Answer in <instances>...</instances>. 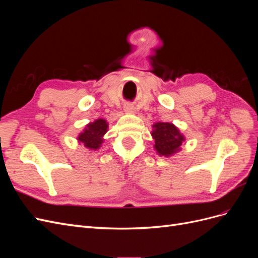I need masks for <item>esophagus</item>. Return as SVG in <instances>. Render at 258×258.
<instances>
[{"mask_svg":"<svg viewBox=\"0 0 258 258\" xmlns=\"http://www.w3.org/2000/svg\"><path fill=\"white\" fill-rule=\"evenodd\" d=\"M124 112L128 113V114H132V113H135V108L132 105L127 104V105H124Z\"/></svg>","mask_w":258,"mask_h":258,"instance_id":"obj_1","label":"esophagus"}]
</instances>
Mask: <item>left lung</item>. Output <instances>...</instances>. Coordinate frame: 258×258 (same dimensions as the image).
I'll return each mask as SVG.
<instances>
[{"mask_svg":"<svg viewBox=\"0 0 258 258\" xmlns=\"http://www.w3.org/2000/svg\"><path fill=\"white\" fill-rule=\"evenodd\" d=\"M152 137L155 140L154 148L160 156L169 157L181 150L185 141L184 136L170 122H156L153 124Z\"/></svg>","mask_w":258,"mask_h":258,"instance_id":"1","label":"left lung"}]
</instances>
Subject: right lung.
<instances>
[{"mask_svg": "<svg viewBox=\"0 0 258 258\" xmlns=\"http://www.w3.org/2000/svg\"><path fill=\"white\" fill-rule=\"evenodd\" d=\"M107 128L108 126L106 120L99 118L88 123L82 134L77 137V140H79V142L83 143L85 147L96 151L103 143V136L106 134Z\"/></svg>", "mask_w": 258, "mask_h": 258, "instance_id": "obj_1", "label": "right lung"}]
</instances>
